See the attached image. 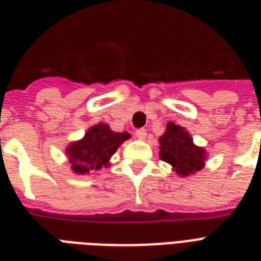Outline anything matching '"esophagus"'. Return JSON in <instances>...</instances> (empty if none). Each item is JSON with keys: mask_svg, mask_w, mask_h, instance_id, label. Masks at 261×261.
Listing matches in <instances>:
<instances>
[{"mask_svg": "<svg viewBox=\"0 0 261 261\" xmlns=\"http://www.w3.org/2000/svg\"><path fill=\"white\" fill-rule=\"evenodd\" d=\"M146 129H144V128H141V129H137V130H136V137L137 138H140V140H145V138H146Z\"/></svg>", "mask_w": 261, "mask_h": 261, "instance_id": "1", "label": "esophagus"}]
</instances>
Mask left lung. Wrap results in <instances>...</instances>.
<instances>
[{"label": "left lung", "instance_id": "left-lung-1", "mask_svg": "<svg viewBox=\"0 0 261 261\" xmlns=\"http://www.w3.org/2000/svg\"><path fill=\"white\" fill-rule=\"evenodd\" d=\"M159 144L161 159L170 163L180 176L195 174L204 166L205 150L195 146L191 136L176 124L168 123Z\"/></svg>", "mask_w": 261, "mask_h": 261}]
</instances>
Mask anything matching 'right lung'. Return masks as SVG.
Instances as JSON below:
<instances>
[{
	"label": "right lung",
	"instance_id": "obj_1",
	"mask_svg": "<svg viewBox=\"0 0 261 261\" xmlns=\"http://www.w3.org/2000/svg\"><path fill=\"white\" fill-rule=\"evenodd\" d=\"M129 137L126 132H112L107 124L91 126L81 141L70 144L66 150L73 171L89 174L107 167L112 154Z\"/></svg>",
	"mask_w": 261,
	"mask_h": 261
}]
</instances>
